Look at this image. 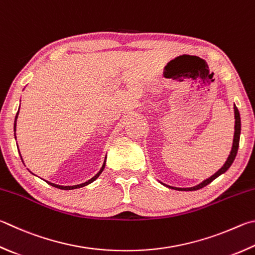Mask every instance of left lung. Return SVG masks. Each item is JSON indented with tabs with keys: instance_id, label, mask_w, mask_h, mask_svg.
<instances>
[{
	"instance_id": "left-lung-1",
	"label": "left lung",
	"mask_w": 255,
	"mask_h": 255,
	"mask_svg": "<svg viewBox=\"0 0 255 255\" xmlns=\"http://www.w3.org/2000/svg\"><path fill=\"white\" fill-rule=\"evenodd\" d=\"M234 117H235V126H234V130L235 131H234V138H233V145H232V149H231V152H230V155L228 157V159H226V161H225V164L222 166V167L219 170H217V172L214 175H212L211 177H208L207 179L203 180L202 183L196 185V186L187 187V188H179V187L168 186V185H167V187L173 188V189H177V191H196V189L203 188L204 186H206V185L212 183L213 180L219 177L220 175L224 174L226 170H228L231 167V165L233 164V161L235 159V156H237V154H238L239 142H240V135H241V117H240L239 110H238L237 106H235V105H234Z\"/></svg>"
}]
</instances>
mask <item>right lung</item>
<instances>
[{"instance_id":"1","label":"right lung","mask_w":255,"mask_h":255,"mask_svg":"<svg viewBox=\"0 0 255 255\" xmlns=\"http://www.w3.org/2000/svg\"><path fill=\"white\" fill-rule=\"evenodd\" d=\"M20 109V108H18ZM17 115H18V112L16 113V116H15V120H14V137H15V130H16V119H17ZM16 138V137H15ZM20 152V151H18ZM21 156V155H20ZM106 158H107V157H106ZM106 158H105V161H104V164H103V167L100 168V170L98 173H97L94 177H92L91 179H89L88 180V182H86V183H82V184H79V185H73V186H61V185H57V184H53V183H50V182H47V183H49L51 186H53V187H57V188H60V189H64V191H70V189H76V188H80V187H83V186H87V185H89V184H91L92 182H95V180L99 177V175L103 173V170L105 169V166H106ZM21 159H22V157H21ZM23 161V160H22Z\"/></svg>"}]
</instances>
